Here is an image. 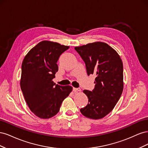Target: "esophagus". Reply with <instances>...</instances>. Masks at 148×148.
<instances>
[{
  "instance_id": "esophagus-1",
  "label": "esophagus",
  "mask_w": 148,
  "mask_h": 148,
  "mask_svg": "<svg viewBox=\"0 0 148 148\" xmlns=\"http://www.w3.org/2000/svg\"><path fill=\"white\" fill-rule=\"evenodd\" d=\"M73 90L74 92H79L81 91V89L80 88H73Z\"/></svg>"
}]
</instances>
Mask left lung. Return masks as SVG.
<instances>
[{"label":"left lung","instance_id":"8db88e82","mask_svg":"<svg viewBox=\"0 0 148 148\" xmlns=\"http://www.w3.org/2000/svg\"><path fill=\"white\" fill-rule=\"evenodd\" d=\"M75 49L84 61L88 75H96L93 90L83 91L88 103L80 112L89 119H102L113 110L122 95V61L117 52L104 42L89 43Z\"/></svg>","mask_w":148,"mask_h":148}]
</instances>
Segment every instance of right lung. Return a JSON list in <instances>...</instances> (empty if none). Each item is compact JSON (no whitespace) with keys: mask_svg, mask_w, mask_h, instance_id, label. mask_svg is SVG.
Instances as JSON below:
<instances>
[{"mask_svg":"<svg viewBox=\"0 0 148 148\" xmlns=\"http://www.w3.org/2000/svg\"><path fill=\"white\" fill-rule=\"evenodd\" d=\"M69 48L57 42L43 41L27 53L21 65V89L32 112L41 119H49L60 110L62 102L72 91L52 79L59 70L60 55Z\"/></svg>","mask_w":148,"mask_h":148,"instance_id":"obj_1","label":"right lung"}]
</instances>
